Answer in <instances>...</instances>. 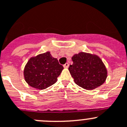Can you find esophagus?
Segmentation results:
<instances>
[{
	"mask_svg": "<svg viewBox=\"0 0 127 127\" xmlns=\"http://www.w3.org/2000/svg\"><path fill=\"white\" fill-rule=\"evenodd\" d=\"M64 68H68V67H69V64L68 63H66V64H64Z\"/></svg>",
	"mask_w": 127,
	"mask_h": 127,
	"instance_id": "obj_1",
	"label": "esophagus"
}]
</instances>
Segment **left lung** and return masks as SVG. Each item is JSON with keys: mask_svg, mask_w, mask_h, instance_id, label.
Wrapping results in <instances>:
<instances>
[{"mask_svg": "<svg viewBox=\"0 0 127 127\" xmlns=\"http://www.w3.org/2000/svg\"><path fill=\"white\" fill-rule=\"evenodd\" d=\"M73 64L68 68L76 85L87 90H93L103 84L107 78V69L96 55L80 52L72 57Z\"/></svg>", "mask_w": 127, "mask_h": 127, "instance_id": "1", "label": "left lung"}]
</instances>
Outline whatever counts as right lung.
<instances>
[{
	"mask_svg": "<svg viewBox=\"0 0 127 127\" xmlns=\"http://www.w3.org/2000/svg\"><path fill=\"white\" fill-rule=\"evenodd\" d=\"M63 69L58 59L47 52L29 59L25 67L24 76L30 86L43 90L57 82Z\"/></svg>",
	"mask_w": 127,
	"mask_h": 127,
	"instance_id": "add662e5",
	"label": "right lung"
}]
</instances>
